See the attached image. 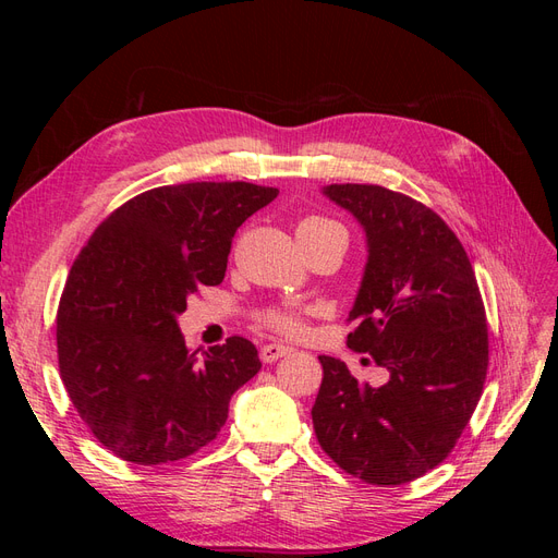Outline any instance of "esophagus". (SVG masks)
<instances>
[{
	"instance_id": "esophagus-1",
	"label": "esophagus",
	"mask_w": 558,
	"mask_h": 558,
	"mask_svg": "<svg viewBox=\"0 0 558 558\" xmlns=\"http://www.w3.org/2000/svg\"><path fill=\"white\" fill-rule=\"evenodd\" d=\"M286 353H291L289 347H281V344H263V347H260V361H263V363H275V361H279L281 356H286Z\"/></svg>"
}]
</instances>
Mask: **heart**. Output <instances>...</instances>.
<instances>
[{
    "label": "heart",
    "instance_id": "heart-1",
    "mask_svg": "<svg viewBox=\"0 0 558 558\" xmlns=\"http://www.w3.org/2000/svg\"><path fill=\"white\" fill-rule=\"evenodd\" d=\"M342 230L337 223L328 221V218L320 216H310L305 221H300L298 226V234H316V232H326V230ZM258 324L267 330H272L277 335L283 337H300L307 332V316L305 312L286 307V305H277V307H267L258 314Z\"/></svg>",
    "mask_w": 558,
    "mask_h": 558
}]
</instances>
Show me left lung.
I'll use <instances>...</instances> for the list:
<instances>
[{
    "mask_svg": "<svg viewBox=\"0 0 558 558\" xmlns=\"http://www.w3.org/2000/svg\"><path fill=\"white\" fill-rule=\"evenodd\" d=\"M326 195L359 218L369 251L347 344L388 381L361 386L342 361L318 356L314 433L349 475L408 484L447 459L482 398L488 328L475 269L453 230L410 195L375 183H332Z\"/></svg>",
    "mask_w": 558,
    "mask_h": 558,
    "instance_id": "left-lung-1",
    "label": "left lung"
}]
</instances>
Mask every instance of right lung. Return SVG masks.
<instances>
[{
  "instance_id": "right-lung-1",
  "label": "right lung",
  "mask_w": 558,
  "mask_h": 558,
  "mask_svg": "<svg viewBox=\"0 0 558 558\" xmlns=\"http://www.w3.org/2000/svg\"><path fill=\"white\" fill-rule=\"evenodd\" d=\"M277 195L246 181L160 185L111 211L81 248L58 305V365L83 424L118 459L162 465L207 447L260 369L238 335L191 353L177 316L223 281L234 232Z\"/></svg>"
}]
</instances>
